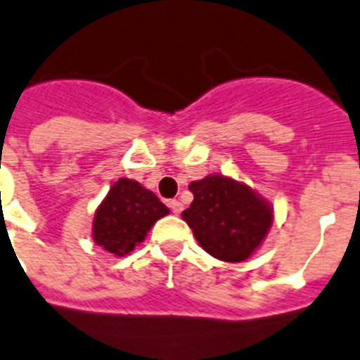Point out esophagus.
<instances>
[{
    "mask_svg": "<svg viewBox=\"0 0 360 360\" xmlns=\"http://www.w3.org/2000/svg\"><path fill=\"white\" fill-rule=\"evenodd\" d=\"M168 206H170V210L174 212L176 215H179L181 212H183V205H181L177 199H172V201H168Z\"/></svg>",
    "mask_w": 360,
    "mask_h": 360,
    "instance_id": "esophagus-1",
    "label": "esophagus"
}]
</instances>
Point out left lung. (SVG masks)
<instances>
[{"instance_id": "obj_1", "label": "left lung", "mask_w": 360, "mask_h": 360, "mask_svg": "<svg viewBox=\"0 0 360 360\" xmlns=\"http://www.w3.org/2000/svg\"><path fill=\"white\" fill-rule=\"evenodd\" d=\"M193 201L183 219L205 252L219 261L240 262L254 255L274 223V208L248 184L210 174L190 183Z\"/></svg>"}]
</instances>
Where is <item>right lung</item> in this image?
Listing matches in <instances>:
<instances>
[{
  "label": "right lung",
  "mask_w": 360,
  "mask_h": 360,
  "mask_svg": "<svg viewBox=\"0 0 360 360\" xmlns=\"http://www.w3.org/2000/svg\"><path fill=\"white\" fill-rule=\"evenodd\" d=\"M170 214L154 192L134 179L121 177L110 186L98 206L92 223V239L105 252L124 257L143 243L150 228Z\"/></svg>",
  "instance_id": "right-lung-1"
}]
</instances>
